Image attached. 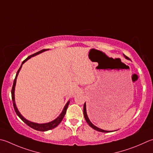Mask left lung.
I'll list each match as a JSON object with an SVG mask.
<instances>
[{"instance_id":"8db88e82","label":"left lung","mask_w":153,"mask_h":153,"mask_svg":"<svg viewBox=\"0 0 153 153\" xmlns=\"http://www.w3.org/2000/svg\"><path fill=\"white\" fill-rule=\"evenodd\" d=\"M124 56H125V58H126V59H130L129 58H128L127 56H126L125 55H124ZM83 115H84V118H85V119L86 122L88 123L89 126H90L91 128H94V129L96 130V131H100V132H103V133H109V132H111V131H105V130L101 129V128H98L97 127L95 126V125H94V124L91 123V122L90 121V120H89V118H88V115H87V111H86V104H85V103H84V105H83Z\"/></svg>"}]
</instances>
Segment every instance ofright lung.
<instances>
[{
    "label": "right lung",
    "mask_w": 153,
    "mask_h": 153,
    "mask_svg": "<svg viewBox=\"0 0 153 153\" xmlns=\"http://www.w3.org/2000/svg\"><path fill=\"white\" fill-rule=\"evenodd\" d=\"M49 49H44V50H42L40 51H39V52H36L34 53V54H32L31 56H28V58H27L26 59H25L22 63V65H21V66L20 67V68L19 69V70H18L17 73H16V77H15V79L14 80V83H13V88H12V91H11V94H12V100H13V106H14V111L15 112H16V113L17 114V115L19 117L22 119L23 122H25V123L28 125L29 127H30L31 128H34V129L36 130V131H48V130H51L52 129V128L56 127L60 123L61 121H62L63 118H64V117L65 116V113H66V110L68 109V105L69 103H70V101H68V103L65 104V105L64 107V109H63L62 112L60 115H59V117H58L56 119H54V120L51 121V122H49V123H42V124H40V123H34V122H31L30 121L28 120H27V119H26L24 117L20 114V113L19 112V111L18 110L17 107L16 106V103H15V100H14V89H15V85H16V78H17V76H18V74H19V71L20 70L21 68H22V64L25 63V62H26L28 59H29L30 58H32V57L34 56H36L38 54H39V53H42L43 52H45V51L46 50H48Z\"/></svg>",
    "instance_id": "obj_1"
}]
</instances>
